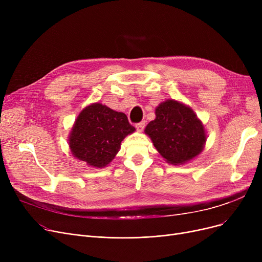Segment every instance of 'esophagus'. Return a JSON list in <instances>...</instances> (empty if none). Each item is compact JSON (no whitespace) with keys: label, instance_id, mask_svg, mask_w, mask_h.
I'll return each mask as SVG.
<instances>
[{"label":"esophagus","instance_id":"34e87169","mask_svg":"<svg viewBox=\"0 0 262 262\" xmlns=\"http://www.w3.org/2000/svg\"><path fill=\"white\" fill-rule=\"evenodd\" d=\"M144 126H145V122L144 121L136 124V128H137V130H138V132H142L144 129Z\"/></svg>","mask_w":262,"mask_h":262}]
</instances>
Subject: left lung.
Listing matches in <instances>:
<instances>
[{
  "instance_id": "left-lung-1",
  "label": "left lung",
  "mask_w": 262,
  "mask_h": 262,
  "mask_svg": "<svg viewBox=\"0 0 262 262\" xmlns=\"http://www.w3.org/2000/svg\"><path fill=\"white\" fill-rule=\"evenodd\" d=\"M155 115L144 133L169 163H186L202 152L207 139L205 128L189 106L167 100L156 107Z\"/></svg>"
}]
</instances>
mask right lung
<instances>
[{
	"label": "right lung",
	"instance_id": "add662e5",
	"mask_svg": "<svg viewBox=\"0 0 262 262\" xmlns=\"http://www.w3.org/2000/svg\"><path fill=\"white\" fill-rule=\"evenodd\" d=\"M136 128L125 114L93 103L81 110L69 136V146L77 159L104 168L119 152L121 142Z\"/></svg>",
	"mask_w": 262,
	"mask_h": 262
}]
</instances>
